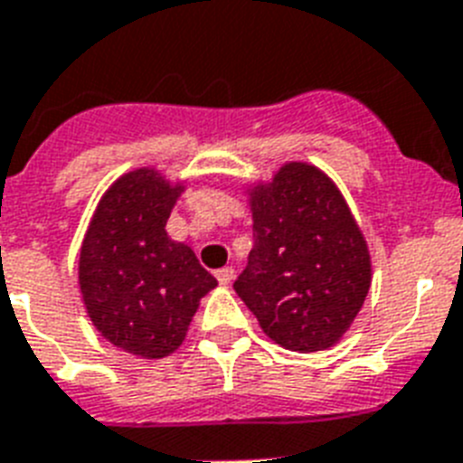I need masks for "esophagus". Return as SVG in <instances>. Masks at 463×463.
Wrapping results in <instances>:
<instances>
[{"mask_svg":"<svg viewBox=\"0 0 463 463\" xmlns=\"http://www.w3.org/2000/svg\"><path fill=\"white\" fill-rule=\"evenodd\" d=\"M232 278H235V270H232V266H223V269L216 270V280H219L221 285H231Z\"/></svg>","mask_w":463,"mask_h":463,"instance_id":"34e87169","label":"esophagus"}]
</instances>
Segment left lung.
<instances>
[{"mask_svg": "<svg viewBox=\"0 0 463 463\" xmlns=\"http://www.w3.org/2000/svg\"><path fill=\"white\" fill-rule=\"evenodd\" d=\"M254 247L232 283L270 340L295 352L335 345L371 288V257L326 173L285 164L251 190Z\"/></svg>", "mask_w": 463, "mask_h": 463, "instance_id": "obj_1", "label": "left lung"}]
</instances>
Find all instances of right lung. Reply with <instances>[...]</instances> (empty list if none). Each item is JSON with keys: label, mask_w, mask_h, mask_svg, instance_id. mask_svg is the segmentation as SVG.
Segmentation results:
<instances>
[{"label": "right lung", "mask_w": 463, "mask_h": 463, "mask_svg": "<svg viewBox=\"0 0 463 463\" xmlns=\"http://www.w3.org/2000/svg\"><path fill=\"white\" fill-rule=\"evenodd\" d=\"M180 194L152 168L118 178L97 206L80 250V292L111 345L161 359L180 347L216 278L166 235Z\"/></svg>", "instance_id": "right-lung-1"}]
</instances>
